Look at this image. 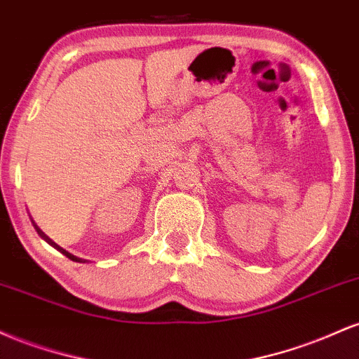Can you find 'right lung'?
<instances>
[{
    "mask_svg": "<svg viewBox=\"0 0 359 359\" xmlns=\"http://www.w3.org/2000/svg\"><path fill=\"white\" fill-rule=\"evenodd\" d=\"M34 226H35L36 233H39V236H40V238H42V240H45V241H47V243H48V245H50V246H53V248H55V250H59L62 255H65V257H67L69 259H72V262H79V263H84V262H82V258H77V257H74V255H71V253H69V251H65L64 248H62V246H59V245H57V243H55V241H53V240H50V238H48V236H47V234H45V233L42 231V229H40V228H39V226H36V224H35V222H34Z\"/></svg>",
    "mask_w": 359,
    "mask_h": 359,
    "instance_id": "right-lung-1",
    "label": "right lung"
}]
</instances>
